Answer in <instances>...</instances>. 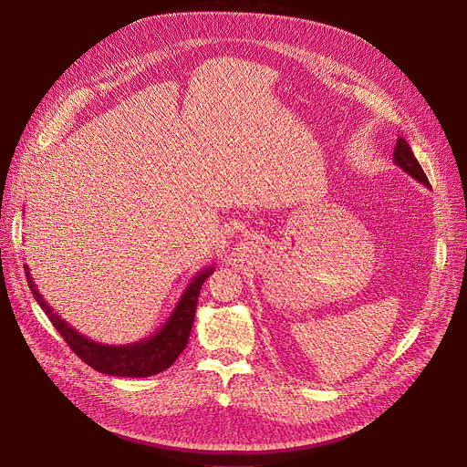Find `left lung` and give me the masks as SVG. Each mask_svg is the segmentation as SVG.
<instances>
[{"label":"left lung","instance_id":"obj_1","mask_svg":"<svg viewBox=\"0 0 467 467\" xmlns=\"http://www.w3.org/2000/svg\"><path fill=\"white\" fill-rule=\"evenodd\" d=\"M394 162H396L403 171H407V174H409L410 178H414L416 182H420L422 185L430 187V182H428V178H426V174H424L422 166L419 164V161H416V157L412 155V150L409 147L407 140L401 138V136L398 138L396 150H394Z\"/></svg>","mask_w":467,"mask_h":467}]
</instances>
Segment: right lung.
Listing matches in <instances>:
<instances>
[{
    "label": "right lung",
    "mask_w": 467,
    "mask_h": 467,
    "mask_svg": "<svg viewBox=\"0 0 467 467\" xmlns=\"http://www.w3.org/2000/svg\"><path fill=\"white\" fill-rule=\"evenodd\" d=\"M24 271H26V280L34 297L43 308V312L48 316V320H51L57 331L64 337L67 347L87 365H90L98 373H104L109 377L140 379L162 373L185 350L194 322L201 287L204 280L213 273V266H204L202 271L189 282L176 308L171 310L166 324L155 335L132 342V345H102V342H96L73 329L41 297V293L37 291L34 278L30 275L28 265L24 266Z\"/></svg>",
    "instance_id": "right-lung-1"
}]
</instances>
